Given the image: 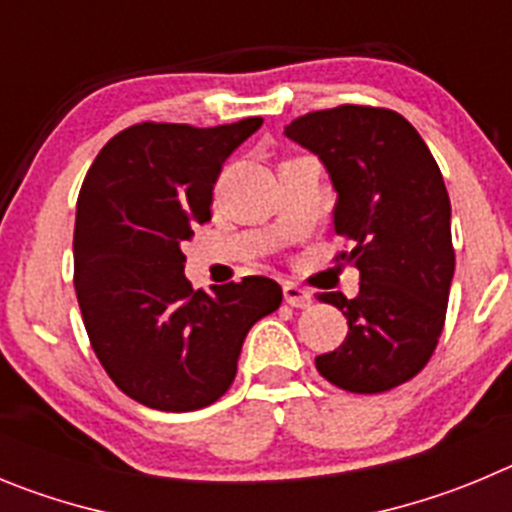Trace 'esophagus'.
<instances>
[{
    "label": "esophagus",
    "instance_id": "esophagus-1",
    "mask_svg": "<svg viewBox=\"0 0 512 512\" xmlns=\"http://www.w3.org/2000/svg\"><path fill=\"white\" fill-rule=\"evenodd\" d=\"M283 296H285V303H288V306H296V308H308L313 301L311 293H308V290H303L301 285H296V283H285Z\"/></svg>",
    "mask_w": 512,
    "mask_h": 512
}]
</instances>
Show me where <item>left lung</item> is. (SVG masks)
Masks as SVG:
<instances>
[{
    "label": "left lung",
    "instance_id": "1",
    "mask_svg": "<svg viewBox=\"0 0 512 512\" xmlns=\"http://www.w3.org/2000/svg\"><path fill=\"white\" fill-rule=\"evenodd\" d=\"M285 135L316 153L336 191V262L359 270L357 298L321 293L347 316V339L316 357L347 393H385L426 367L446 319L454 245L451 204L434 155L393 109L342 104L303 114Z\"/></svg>",
    "mask_w": 512,
    "mask_h": 512
}]
</instances>
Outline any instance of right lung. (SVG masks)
I'll return each mask as SVG.
<instances>
[{
  "mask_svg": "<svg viewBox=\"0 0 512 512\" xmlns=\"http://www.w3.org/2000/svg\"><path fill=\"white\" fill-rule=\"evenodd\" d=\"M260 124H132L101 147L78 193L73 285L86 334L114 385L147 408L216 403L247 331L283 301L262 275L211 293L183 275L181 245L211 219L224 160Z\"/></svg>",
  "mask_w": 512,
  "mask_h": 512,
  "instance_id": "add662e5",
  "label": "right lung"
}]
</instances>
